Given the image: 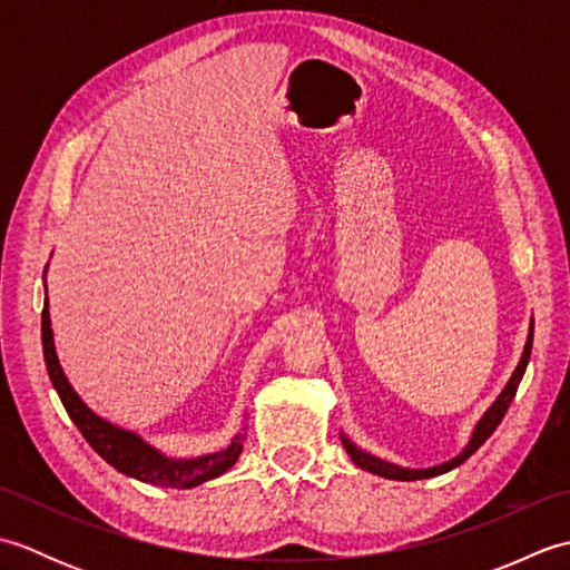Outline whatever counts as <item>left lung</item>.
I'll list each match as a JSON object with an SVG mask.
<instances>
[{
  "label": "left lung",
  "instance_id": "8db88e82",
  "mask_svg": "<svg viewBox=\"0 0 570 570\" xmlns=\"http://www.w3.org/2000/svg\"><path fill=\"white\" fill-rule=\"evenodd\" d=\"M531 343H534V318H531L529 323V335H527V343H524V353L522 357H519V365L514 367L510 382L504 384V390L498 394V399H494L492 406L485 411V414L480 416V421L475 423V429H472L470 433V441L465 443L463 451H460L455 458L445 460V463L441 465H433V468H402L396 463H390V460H384L380 455H372L367 451H362V448L357 443H353L347 439L345 433H341V441L345 445V451L350 455V460L362 470L372 472V475H380V478H386V480H402V482H411V480H426V478H435V475H443V472H451L455 470L458 465H463L465 460L478 451V448L485 443L490 435L494 433V429L500 426V421L504 419L507 409H510L512 399L517 394V386L519 382H522L524 377V370L529 365V355H531Z\"/></svg>",
  "mask_w": 570,
  "mask_h": 570
}]
</instances>
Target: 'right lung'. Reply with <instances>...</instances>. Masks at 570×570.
Returning a JSON list of instances; mask_svg holds the SVG:
<instances>
[{
    "label": "right lung",
    "instance_id": "obj_1",
    "mask_svg": "<svg viewBox=\"0 0 570 570\" xmlns=\"http://www.w3.org/2000/svg\"><path fill=\"white\" fill-rule=\"evenodd\" d=\"M43 286H46V276H43ZM41 343H43V360H46L48 377H51L53 390L58 392L60 402H63L68 416L85 435V441L92 445V451L100 458H105L115 470L122 472V475L149 482V485H159V488L190 490L213 478H220L223 472H227L237 463V458L242 453V441H245V435L242 433H235L233 441L215 453H203L196 458H171L161 453L159 448H154L151 443L144 441L137 431H127L122 426H117V423L95 414V411L78 396V392L72 390L63 367H60L56 343H53L51 313H48V292L43 298V313H41Z\"/></svg>",
    "mask_w": 570,
    "mask_h": 570
}]
</instances>
